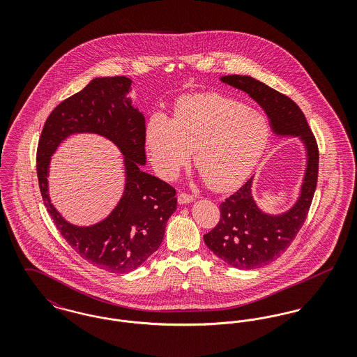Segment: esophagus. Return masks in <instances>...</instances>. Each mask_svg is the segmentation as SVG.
Returning a JSON list of instances; mask_svg holds the SVG:
<instances>
[{
  "mask_svg": "<svg viewBox=\"0 0 357 357\" xmlns=\"http://www.w3.org/2000/svg\"><path fill=\"white\" fill-rule=\"evenodd\" d=\"M194 201V195L187 194V192H179L178 195V202L181 204H190Z\"/></svg>",
  "mask_w": 357,
  "mask_h": 357,
  "instance_id": "34e87169",
  "label": "esophagus"
}]
</instances>
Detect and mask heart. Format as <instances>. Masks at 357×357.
<instances>
[{
    "label": "heart",
    "instance_id": "obj_1",
    "mask_svg": "<svg viewBox=\"0 0 357 357\" xmlns=\"http://www.w3.org/2000/svg\"><path fill=\"white\" fill-rule=\"evenodd\" d=\"M269 139L266 118L246 104L218 93L183 98L175 119L155 115L147 130L153 166L167 179L195 165L210 187L226 191L253 170Z\"/></svg>",
    "mask_w": 357,
    "mask_h": 357
}]
</instances>
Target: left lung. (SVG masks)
<instances>
[{
  "label": "left lung",
  "instance_id": "8db88e82",
  "mask_svg": "<svg viewBox=\"0 0 357 357\" xmlns=\"http://www.w3.org/2000/svg\"><path fill=\"white\" fill-rule=\"evenodd\" d=\"M223 83L250 95L266 112L277 135L300 136L306 146L307 166L296 204L281 215L262 213L252 197L250 178L220 204L221 220L204 234L207 248L238 269L265 266L287 252L309 213L319 176V146L301 108L287 95L250 76H223Z\"/></svg>",
  "mask_w": 357,
  "mask_h": 357
}]
</instances>
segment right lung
<instances>
[{
  "mask_svg": "<svg viewBox=\"0 0 357 357\" xmlns=\"http://www.w3.org/2000/svg\"><path fill=\"white\" fill-rule=\"evenodd\" d=\"M131 80L124 76L93 79L80 92L60 102L44 124L37 146L36 170L44 204L70 248L99 269L116 274L132 272L158 250L166 223L176 210V191L142 170L146 163V120L126 93ZM93 132L112 139L125 155L126 188L114 211L88 228L66 222L47 194L51 153L69 135Z\"/></svg>",
  "mask_w": 357,
  "mask_h": 357,
  "instance_id": "obj_1",
  "label": "right lung"
}]
</instances>
